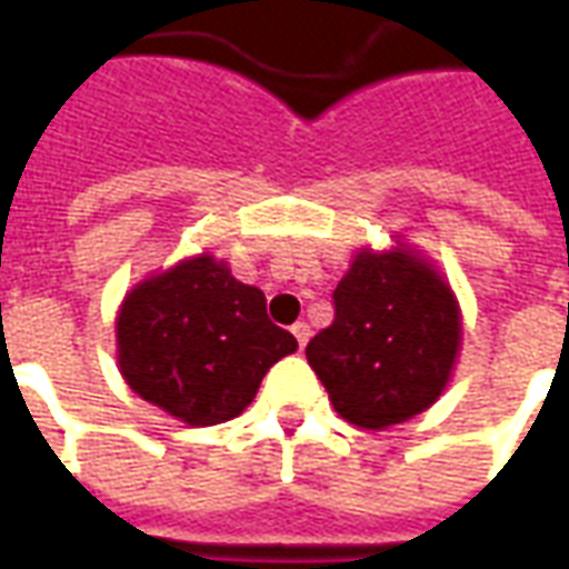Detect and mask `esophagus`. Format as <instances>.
<instances>
[{
  "mask_svg": "<svg viewBox=\"0 0 569 569\" xmlns=\"http://www.w3.org/2000/svg\"><path fill=\"white\" fill-rule=\"evenodd\" d=\"M292 335H296L298 347L305 350V345H308V338H310V326L308 322H296V326H292Z\"/></svg>",
  "mask_w": 569,
  "mask_h": 569,
  "instance_id": "esophagus-1",
  "label": "esophagus"
}]
</instances>
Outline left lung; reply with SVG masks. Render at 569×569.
<instances>
[{"label": "left lung", "instance_id": "obj_1", "mask_svg": "<svg viewBox=\"0 0 569 569\" xmlns=\"http://www.w3.org/2000/svg\"><path fill=\"white\" fill-rule=\"evenodd\" d=\"M332 301V326L305 353L335 411L366 429L427 411L451 378L463 335L445 277L402 247L362 249Z\"/></svg>", "mask_w": 569, "mask_h": 569}]
</instances>
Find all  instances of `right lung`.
Returning <instances> with one entry per match:
<instances>
[{"instance_id": "add662e5", "label": "right lung", "mask_w": 569, "mask_h": 569, "mask_svg": "<svg viewBox=\"0 0 569 569\" xmlns=\"http://www.w3.org/2000/svg\"><path fill=\"white\" fill-rule=\"evenodd\" d=\"M264 292L224 261L194 256L133 286L118 310V369L146 402L188 427L237 418L298 341L273 326Z\"/></svg>"}]
</instances>
